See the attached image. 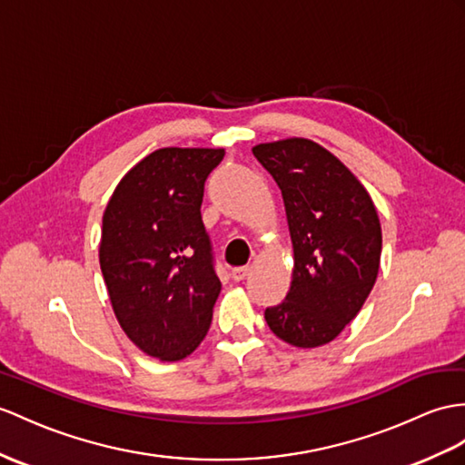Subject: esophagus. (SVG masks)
I'll return each instance as SVG.
<instances>
[{
	"label": "esophagus",
	"mask_w": 465,
	"mask_h": 465,
	"mask_svg": "<svg viewBox=\"0 0 465 465\" xmlns=\"http://www.w3.org/2000/svg\"><path fill=\"white\" fill-rule=\"evenodd\" d=\"M248 274H251V268H248V266L232 268V272H231V276H232V280H234V282H242Z\"/></svg>",
	"instance_id": "esophagus-1"
}]
</instances>
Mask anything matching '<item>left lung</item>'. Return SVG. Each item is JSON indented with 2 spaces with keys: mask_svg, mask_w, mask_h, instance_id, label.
Masks as SVG:
<instances>
[{
  "mask_svg": "<svg viewBox=\"0 0 465 465\" xmlns=\"http://www.w3.org/2000/svg\"><path fill=\"white\" fill-rule=\"evenodd\" d=\"M252 153L282 191L293 248L290 290L266 308V323L293 347L325 345L355 320L375 286L382 248L375 203L312 140L258 143Z\"/></svg>",
  "mask_w": 465,
  "mask_h": 465,
  "instance_id": "obj_1",
  "label": "left lung"
}]
</instances>
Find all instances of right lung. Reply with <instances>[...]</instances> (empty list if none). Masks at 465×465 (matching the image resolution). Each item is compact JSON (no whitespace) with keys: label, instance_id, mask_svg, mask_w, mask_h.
<instances>
[{"label":"right lung","instance_id":"add662e5","mask_svg":"<svg viewBox=\"0 0 465 465\" xmlns=\"http://www.w3.org/2000/svg\"><path fill=\"white\" fill-rule=\"evenodd\" d=\"M211 147H162L120 179L102 217L100 270L130 341L160 361H181L205 339L221 293L201 219Z\"/></svg>","mask_w":465,"mask_h":465}]
</instances>
